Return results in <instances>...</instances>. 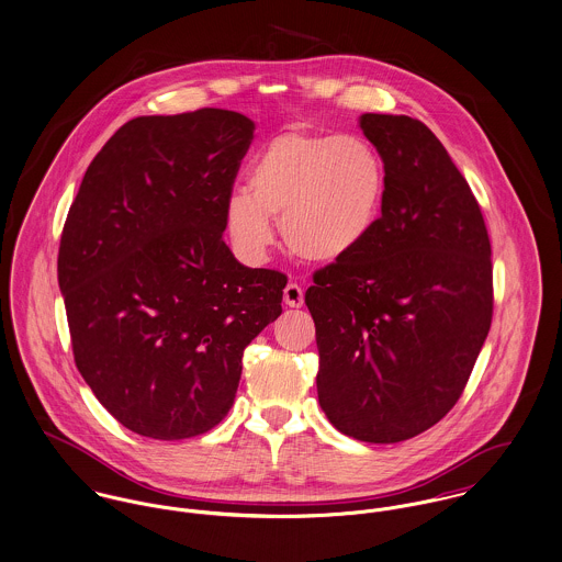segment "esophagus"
<instances>
[{"label": "esophagus", "instance_id": "1", "mask_svg": "<svg viewBox=\"0 0 562 562\" xmlns=\"http://www.w3.org/2000/svg\"><path fill=\"white\" fill-rule=\"evenodd\" d=\"M284 304L289 308H300L304 304V289L297 282H289L284 289Z\"/></svg>", "mask_w": 562, "mask_h": 562}]
</instances>
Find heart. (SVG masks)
<instances>
[{
  "instance_id": "obj_1",
  "label": "heart",
  "mask_w": 562,
  "mask_h": 562,
  "mask_svg": "<svg viewBox=\"0 0 562 562\" xmlns=\"http://www.w3.org/2000/svg\"><path fill=\"white\" fill-rule=\"evenodd\" d=\"M383 193V161L362 135L289 131L254 157L248 188L226 198L224 226L237 251L258 262L273 246L278 217L289 250L334 262L369 239Z\"/></svg>"
}]
</instances>
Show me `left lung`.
Returning <instances> with one entry per match:
<instances>
[{"instance_id":"obj_1","label":"left lung","mask_w":562,"mask_h":562,"mask_svg":"<svg viewBox=\"0 0 562 562\" xmlns=\"http://www.w3.org/2000/svg\"><path fill=\"white\" fill-rule=\"evenodd\" d=\"M385 168L381 217L306 291L316 392L345 436L396 443L459 401L490 334L492 246L481 206L434 131L362 114Z\"/></svg>"}]
</instances>
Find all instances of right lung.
<instances>
[{"label":"right lung","instance_id":"obj_1","mask_svg":"<svg viewBox=\"0 0 562 562\" xmlns=\"http://www.w3.org/2000/svg\"><path fill=\"white\" fill-rule=\"evenodd\" d=\"M251 137L248 116L215 108L133 119L70 204L58 282L75 364L137 436L213 429L246 347L282 312L286 276L241 265L222 239Z\"/></svg>","mask_w":562,"mask_h":562}]
</instances>
